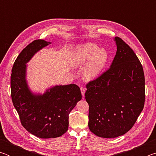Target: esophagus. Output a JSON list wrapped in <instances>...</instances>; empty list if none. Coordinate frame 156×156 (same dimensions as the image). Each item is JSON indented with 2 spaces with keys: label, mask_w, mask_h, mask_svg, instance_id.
<instances>
[{
  "label": "esophagus",
  "mask_w": 156,
  "mask_h": 156,
  "mask_svg": "<svg viewBox=\"0 0 156 156\" xmlns=\"http://www.w3.org/2000/svg\"><path fill=\"white\" fill-rule=\"evenodd\" d=\"M80 91H81L82 96H84V94H85V91H86L85 88H84V87H82L80 88Z\"/></svg>",
  "instance_id": "obj_1"
}]
</instances>
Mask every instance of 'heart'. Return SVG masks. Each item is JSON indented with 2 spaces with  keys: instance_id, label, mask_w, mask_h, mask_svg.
<instances>
[{
  "instance_id": "heart-1",
  "label": "heart",
  "mask_w": 156,
  "mask_h": 156,
  "mask_svg": "<svg viewBox=\"0 0 156 156\" xmlns=\"http://www.w3.org/2000/svg\"><path fill=\"white\" fill-rule=\"evenodd\" d=\"M109 61V54L104 48H99L96 44L86 43L78 44L71 55L70 65L79 67L87 62L83 69V75L87 80H94L106 67Z\"/></svg>"
}]
</instances>
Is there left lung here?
Masks as SVG:
<instances>
[{
    "label": "left lung",
    "mask_w": 156,
    "mask_h": 156,
    "mask_svg": "<svg viewBox=\"0 0 156 156\" xmlns=\"http://www.w3.org/2000/svg\"><path fill=\"white\" fill-rule=\"evenodd\" d=\"M117 51L110 68L87 84L89 128L100 138L122 136L132 128L143 109V68L135 53L115 37Z\"/></svg>",
    "instance_id": "obj_1"
}]
</instances>
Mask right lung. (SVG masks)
<instances>
[{"label": "right lung", "instance_id": "add662e5", "mask_svg": "<svg viewBox=\"0 0 156 156\" xmlns=\"http://www.w3.org/2000/svg\"><path fill=\"white\" fill-rule=\"evenodd\" d=\"M51 43L36 40L18 55L11 75L13 105L26 130L40 138H57L69 126V115L82 99L79 87L74 84L54 85L43 94L31 90L27 79V63L37 52Z\"/></svg>", "mask_w": 156, "mask_h": 156}]
</instances>
